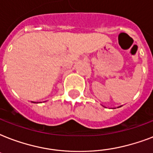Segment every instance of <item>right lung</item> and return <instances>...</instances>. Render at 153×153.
<instances>
[{
	"mask_svg": "<svg viewBox=\"0 0 153 153\" xmlns=\"http://www.w3.org/2000/svg\"><path fill=\"white\" fill-rule=\"evenodd\" d=\"M34 103H35V102H34Z\"/></svg>",
	"mask_w": 153,
	"mask_h": 153,
	"instance_id": "add662e5",
	"label": "right lung"
}]
</instances>
